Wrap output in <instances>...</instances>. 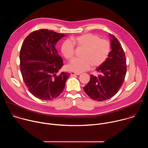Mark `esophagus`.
I'll return each instance as SVG.
<instances>
[{
    "label": "esophagus",
    "instance_id": "esophagus-1",
    "mask_svg": "<svg viewBox=\"0 0 148 148\" xmlns=\"http://www.w3.org/2000/svg\"><path fill=\"white\" fill-rule=\"evenodd\" d=\"M71 76H74V75H79V74H78V73H74V72H73V71H71Z\"/></svg>",
    "mask_w": 148,
    "mask_h": 148
}]
</instances>
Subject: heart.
<instances>
[{
	"instance_id": "1",
	"label": "heart",
	"mask_w": 148,
	"mask_h": 148,
	"mask_svg": "<svg viewBox=\"0 0 148 148\" xmlns=\"http://www.w3.org/2000/svg\"><path fill=\"white\" fill-rule=\"evenodd\" d=\"M74 45L84 49L81 54L82 58L73 59L67 67L70 71L78 73L88 70L91 65L97 67L102 64L111 51V45L107 40L101 39L96 34L87 33L63 42L61 50L66 58L70 60L74 57Z\"/></svg>"
}]
</instances>
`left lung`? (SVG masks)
<instances>
[{
	"mask_svg": "<svg viewBox=\"0 0 148 148\" xmlns=\"http://www.w3.org/2000/svg\"><path fill=\"white\" fill-rule=\"evenodd\" d=\"M111 51L108 57L96 69L100 74L90 75V80L84 87L86 93L92 99L102 101L115 95L124 82L126 64L124 51L118 40L110 34Z\"/></svg>",
	"mask_w": 148,
	"mask_h": 148,
	"instance_id": "left-lung-1",
	"label": "left lung"
}]
</instances>
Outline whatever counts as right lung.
Instances as JSON below:
<instances>
[{
    "label": "right lung",
    "instance_id": "obj_1",
    "mask_svg": "<svg viewBox=\"0 0 148 148\" xmlns=\"http://www.w3.org/2000/svg\"><path fill=\"white\" fill-rule=\"evenodd\" d=\"M66 35L47 29L30 33L20 51V68L28 90L46 101L57 98L64 90L70 73H58L63 61L56 48L57 41Z\"/></svg>",
    "mask_w": 148,
    "mask_h": 148
}]
</instances>
